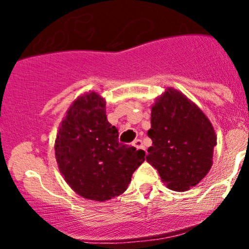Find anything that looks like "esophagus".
I'll return each mask as SVG.
<instances>
[{
	"instance_id": "1",
	"label": "esophagus",
	"mask_w": 249,
	"mask_h": 249,
	"mask_svg": "<svg viewBox=\"0 0 249 249\" xmlns=\"http://www.w3.org/2000/svg\"><path fill=\"white\" fill-rule=\"evenodd\" d=\"M133 146L138 149H143V151H146V148L143 147V142H142V140H140V138H138V140H135V142H133Z\"/></svg>"
}]
</instances>
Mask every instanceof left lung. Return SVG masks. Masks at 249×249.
I'll return each mask as SVG.
<instances>
[{
    "label": "left lung",
    "mask_w": 249,
    "mask_h": 249,
    "mask_svg": "<svg viewBox=\"0 0 249 249\" xmlns=\"http://www.w3.org/2000/svg\"><path fill=\"white\" fill-rule=\"evenodd\" d=\"M147 135L152 140L147 162L171 190H190L212 167L217 144L212 123L181 92L169 89L156 101Z\"/></svg>",
    "instance_id": "left-lung-1"
}]
</instances>
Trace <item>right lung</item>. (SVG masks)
I'll return each mask as SVG.
<instances>
[{"instance_id": "obj_1", "label": "right lung", "mask_w": 249, "mask_h": 249, "mask_svg": "<svg viewBox=\"0 0 249 249\" xmlns=\"http://www.w3.org/2000/svg\"><path fill=\"white\" fill-rule=\"evenodd\" d=\"M54 151L59 171L72 190L98 202L122 195L146 155L120 143L118 129L107 121L105 100L94 92L70 107Z\"/></svg>"}]
</instances>
